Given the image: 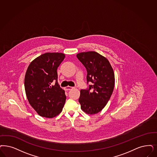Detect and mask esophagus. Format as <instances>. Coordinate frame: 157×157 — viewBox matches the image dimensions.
Here are the masks:
<instances>
[{"label": "esophagus", "mask_w": 157, "mask_h": 157, "mask_svg": "<svg viewBox=\"0 0 157 157\" xmlns=\"http://www.w3.org/2000/svg\"><path fill=\"white\" fill-rule=\"evenodd\" d=\"M73 88V87H70V86H67V87H66L65 88V90H67V91H69V90H71Z\"/></svg>", "instance_id": "34e87169"}]
</instances>
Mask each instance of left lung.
<instances>
[{
  "label": "left lung",
  "mask_w": 157,
  "mask_h": 157,
  "mask_svg": "<svg viewBox=\"0 0 157 157\" xmlns=\"http://www.w3.org/2000/svg\"><path fill=\"white\" fill-rule=\"evenodd\" d=\"M77 58L87 71L86 89L80 90L78 102L81 109L88 114H95L102 110L112 94L115 85V75L109 62L94 51L81 52Z\"/></svg>",
  "instance_id": "1"
}]
</instances>
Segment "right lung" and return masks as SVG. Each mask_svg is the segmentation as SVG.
Wrapping results in <instances>:
<instances>
[{"label": "right lung", "instance_id": "obj_1", "mask_svg": "<svg viewBox=\"0 0 157 157\" xmlns=\"http://www.w3.org/2000/svg\"><path fill=\"white\" fill-rule=\"evenodd\" d=\"M64 57L62 53H45L35 59L26 71L24 87L27 98L42 117H55L64 106L66 97L58 82L57 69Z\"/></svg>", "mask_w": 157, "mask_h": 157}]
</instances>
